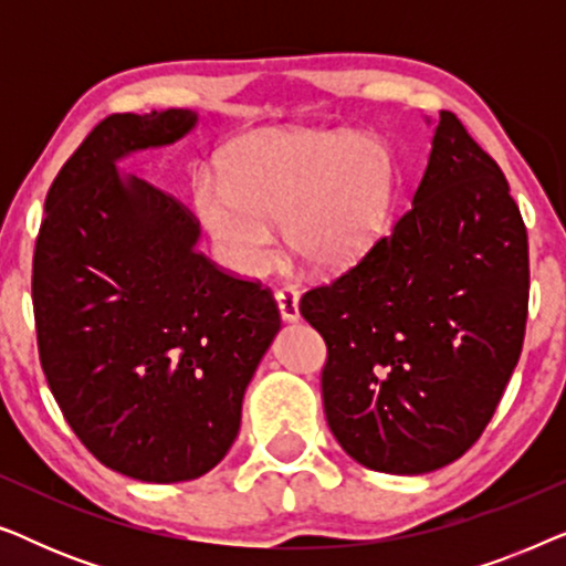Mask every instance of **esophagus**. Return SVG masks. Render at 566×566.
<instances>
[{
	"mask_svg": "<svg viewBox=\"0 0 566 566\" xmlns=\"http://www.w3.org/2000/svg\"><path fill=\"white\" fill-rule=\"evenodd\" d=\"M275 301H277V308H281V316L285 322H293L298 319V293L293 285H281V289L275 291Z\"/></svg>",
	"mask_w": 566,
	"mask_h": 566,
	"instance_id": "esophagus-1",
	"label": "esophagus"
}]
</instances>
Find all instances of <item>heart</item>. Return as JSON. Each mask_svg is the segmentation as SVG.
<instances>
[{
  "label": "heart",
  "mask_w": 566,
  "mask_h": 566,
  "mask_svg": "<svg viewBox=\"0 0 566 566\" xmlns=\"http://www.w3.org/2000/svg\"><path fill=\"white\" fill-rule=\"evenodd\" d=\"M221 188L192 192L198 219L237 273L273 260V223L289 250L319 273H339L381 234L389 208V157L366 136L329 130H260L219 165Z\"/></svg>",
  "instance_id": "1"
}]
</instances>
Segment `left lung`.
Listing matches in <instances>:
<instances>
[{
  "mask_svg": "<svg viewBox=\"0 0 566 566\" xmlns=\"http://www.w3.org/2000/svg\"><path fill=\"white\" fill-rule=\"evenodd\" d=\"M528 231L497 161L440 111L412 206L298 312L324 337L329 430L363 467L424 474L482 438L523 350Z\"/></svg>",
  "mask_w": 566,
  "mask_h": 566,
  "instance_id": "left-lung-1",
  "label": "left lung"
}]
</instances>
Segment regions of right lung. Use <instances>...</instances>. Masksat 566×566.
I'll use <instances>...</instances> for the list:
<instances>
[{
    "label": "right lung",
    "instance_id": "1",
    "mask_svg": "<svg viewBox=\"0 0 566 566\" xmlns=\"http://www.w3.org/2000/svg\"><path fill=\"white\" fill-rule=\"evenodd\" d=\"M190 111L113 113L59 169L33 252L41 368L82 446L138 482L203 476L234 443L281 327L273 291L196 250L198 219L115 159L172 144Z\"/></svg>",
    "mask_w": 566,
    "mask_h": 566
}]
</instances>
